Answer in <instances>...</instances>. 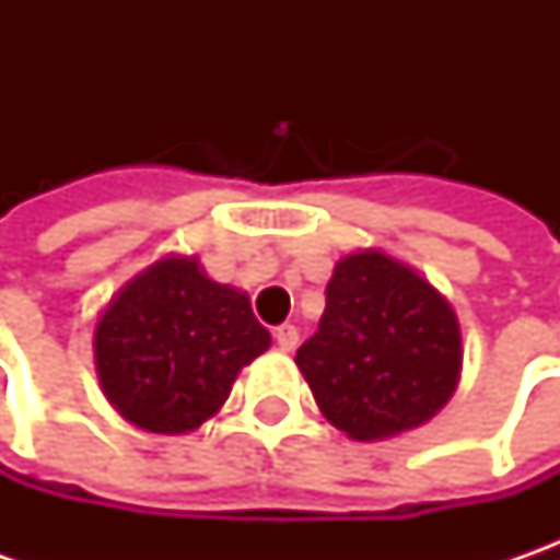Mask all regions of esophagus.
<instances>
[{
	"mask_svg": "<svg viewBox=\"0 0 560 560\" xmlns=\"http://www.w3.org/2000/svg\"><path fill=\"white\" fill-rule=\"evenodd\" d=\"M273 339H277V346H280L283 352H292V349L299 346V330H295L292 324H280V327L273 330Z\"/></svg>",
	"mask_w": 560,
	"mask_h": 560,
	"instance_id": "34e87169",
	"label": "esophagus"
}]
</instances>
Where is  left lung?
<instances>
[{
    "label": "left lung",
    "mask_w": 560,
    "mask_h": 560,
    "mask_svg": "<svg viewBox=\"0 0 560 560\" xmlns=\"http://www.w3.org/2000/svg\"><path fill=\"white\" fill-rule=\"evenodd\" d=\"M295 364L334 427L386 440L427 423L458 389L462 330L418 270L364 248L334 268L324 317Z\"/></svg>",
    "instance_id": "left-lung-1"
}]
</instances>
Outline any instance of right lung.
<instances>
[{"label":"right lung","mask_w":560,"mask_h":560,"mask_svg":"<svg viewBox=\"0 0 560 560\" xmlns=\"http://www.w3.org/2000/svg\"><path fill=\"white\" fill-rule=\"evenodd\" d=\"M248 295L167 255L98 314L93 352L105 398L149 433H189L214 418L236 374L268 352Z\"/></svg>","instance_id":"1"}]
</instances>
